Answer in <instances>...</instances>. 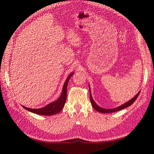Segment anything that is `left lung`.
Masks as SVG:
<instances>
[{"label": "left lung", "instance_id": "left-lung-1", "mask_svg": "<svg viewBox=\"0 0 154 154\" xmlns=\"http://www.w3.org/2000/svg\"><path fill=\"white\" fill-rule=\"evenodd\" d=\"M88 87H89V91H90V100H91V105L92 106L93 108H94L96 111L99 112H101V113H112V112H117V111H119L121 110L122 109H124L125 108H127V107L131 105L136 100L137 97L139 96V93H140L141 91H139L137 94L133 98H132L130 100H129L128 101L126 102V103H125L124 104L120 105L119 106H117L116 107V108H114V109H103V108H101V107H100V106L97 105L96 102L94 101V100H93L92 97V94H91V88H90V86H88Z\"/></svg>", "mask_w": 154, "mask_h": 154}]
</instances>
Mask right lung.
<instances>
[{"instance_id": "add662e5", "label": "right lung", "mask_w": 154, "mask_h": 154, "mask_svg": "<svg viewBox=\"0 0 154 154\" xmlns=\"http://www.w3.org/2000/svg\"><path fill=\"white\" fill-rule=\"evenodd\" d=\"M73 74H74V72L71 73L67 78L62 88V94L57 100H56L55 101H53V102H51V103H50L48 105H46L40 109H30V108H27V107H26L23 105L22 106L27 110L31 112L32 113L39 114V115L52 116V115L59 113L63 109L65 103H66V101L67 100V89L68 82L69 81V79L71 78V77L73 75Z\"/></svg>"}]
</instances>
